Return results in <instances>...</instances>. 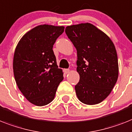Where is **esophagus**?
<instances>
[{
	"instance_id": "1",
	"label": "esophagus",
	"mask_w": 132,
	"mask_h": 132,
	"mask_svg": "<svg viewBox=\"0 0 132 132\" xmlns=\"http://www.w3.org/2000/svg\"><path fill=\"white\" fill-rule=\"evenodd\" d=\"M63 71H64V73H65V74H67V73H69L70 70H69V69H64Z\"/></svg>"
}]
</instances>
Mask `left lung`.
Instances as JSON below:
<instances>
[{"mask_svg":"<svg viewBox=\"0 0 132 132\" xmlns=\"http://www.w3.org/2000/svg\"><path fill=\"white\" fill-rule=\"evenodd\" d=\"M65 33L77 50V96L86 104H98L109 95L118 78L115 45L106 34L89 23L67 26Z\"/></svg>","mask_w":132,"mask_h":132,"instance_id":"8db88e82","label":"left lung"}]
</instances>
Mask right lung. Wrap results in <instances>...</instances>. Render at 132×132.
I'll list each match as a JSON object with an SVG mask.
<instances>
[{"instance_id":"right-lung-1","label":"right lung","mask_w":132,"mask_h":132,"mask_svg":"<svg viewBox=\"0 0 132 132\" xmlns=\"http://www.w3.org/2000/svg\"><path fill=\"white\" fill-rule=\"evenodd\" d=\"M65 27L40 25L28 31L18 42L13 56L17 86L29 102L44 106L53 101L63 79L53 47Z\"/></svg>"}]
</instances>
